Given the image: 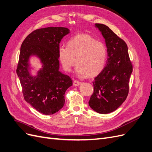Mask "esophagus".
<instances>
[{
    "mask_svg": "<svg viewBox=\"0 0 152 152\" xmlns=\"http://www.w3.org/2000/svg\"><path fill=\"white\" fill-rule=\"evenodd\" d=\"M80 84H81V82L80 81H78V80H74V82H73V86H79Z\"/></svg>",
    "mask_w": 152,
    "mask_h": 152,
    "instance_id": "obj_1",
    "label": "esophagus"
}]
</instances>
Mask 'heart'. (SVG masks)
Masks as SVG:
<instances>
[{
    "label": "heart",
    "instance_id": "heart-1",
    "mask_svg": "<svg viewBox=\"0 0 152 152\" xmlns=\"http://www.w3.org/2000/svg\"><path fill=\"white\" fill-rule=\"evenodd\" d=\"M107 56L104 44L87 34L73 37L68 41L67 46L58 49V57L64 70L70 72L76 63V72L94 76L103 70Z\"/></svg>",
    "mask_w": 152,
    "mask_h": 152
}]
</instances>
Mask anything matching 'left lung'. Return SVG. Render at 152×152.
Here are the masks:
<instances>
[{
  "label": "left lung",
  "instance_id": "obj_1",
  "mask_svg": "<svg viewBox=\"0 0 152 152\" xmlns=\"http://www.w3.org/2000/svg\"><path fill=\"white\" fill-rule=\"evenodd\" d=\"M95 26L105 39L108 58L103 70L93 82L94 92L89 104L95 112L107 114L117 110L126 99L132 65L125 41L105 25Z\"/></svg>",
  "mask_w": 152,
  "mask_h": 152
}]
</instances>
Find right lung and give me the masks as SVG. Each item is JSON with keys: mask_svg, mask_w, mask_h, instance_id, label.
<instances>
[{"mask_svg": "<svg viewBox=\"0 0 152 152\" xmlns=\"http://www.w3.org/2000/svg\"><path fill=\"white\" fill-rule=\"evenodd\" d=\"M69 33L65 27L37 29L27 36L21 45L16 73L25 100L44 115L54 114L63 108L65 92L72 86L70 77L59 71V43ZM33 55L43 63L37 76H31L29 72V59Z\"/></svg>", "mask_w": 152, "mask_h": 152, "instance_id": "obj_1", "label": "right lung"}]
</instances>
